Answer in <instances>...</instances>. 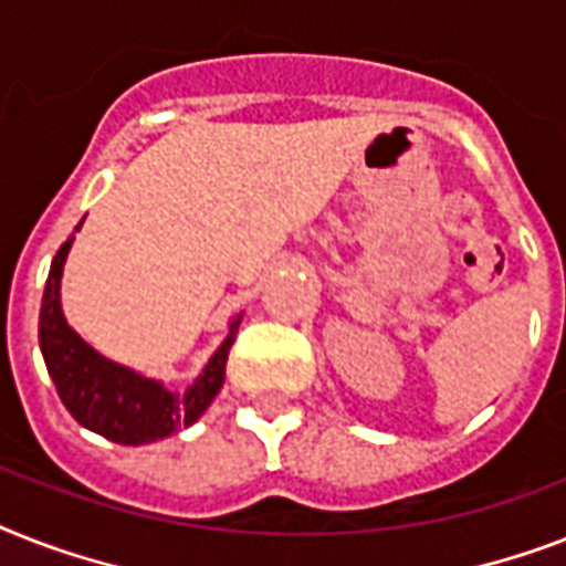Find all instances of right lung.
<instances>
[{
  "label": "right lung",
  "instance_id": "1",
  "mask_svg": "<svg viewBox=\"0 0 566 566\" xmlns=\"http://www.w3.org/2000/svg\"><path fill=\"white\" fill-rule=\"evenodd\" d=\"M70 243L73 238H66V243H61L57 255L52 258L43 305H40V349H43V361L66 411L73 413L84 429L96 431L114 443H126V447L153 443L199 420L226 381V361L238 337L240 317L231 323L226 344L213 353L202 376L196 378V385L188 387L185 394H172L153 378L137 376L119 364H111L99 353H93L91 346L66 326L57 287H61V270H64Z\"/></svg>",
  "mask_w": 566,
  "mask_h": 566
}]
</instances>
